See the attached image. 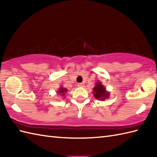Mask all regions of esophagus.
Returning <instances> with one entry per match:
<instances>
[{
    "label": "esophagus",
    "instance_id": "obj_1",
    "mask_svg": "<svg viewBox=\"0 0 157 157\" xmlns=\"http://www.w3.org/2000/svg\"><path fill=\"white\" fill-rule=\"evenodd\" d=\"M78 87H84V83H79V84H78Z\"/></svg>",
    "mask_w": 157,
    "mask_h": 157
}]
</instances>
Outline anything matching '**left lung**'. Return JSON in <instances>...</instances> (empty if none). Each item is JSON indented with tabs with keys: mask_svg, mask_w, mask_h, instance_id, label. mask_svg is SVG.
I'll use <instances>...</instances> for the list:
<instances>
[{
	"mask_svg": "<svg viewBox=\"0 0 157 157\" xmlns=\"http://www.w3.org/2000/svg\"><path fill=\"white\" fill-rule=\"evenodd\" d=\"M93 93L95 98L100 101H105L106 98H109V92L106 90V88L101 82H98L95 85V87L93 88Z\"/></svg>",
	"mask_w": 157,
	"mask_h": 157,
	"instance_id": "left-lung-1",
	"label": "left lung"
}]
</instances>
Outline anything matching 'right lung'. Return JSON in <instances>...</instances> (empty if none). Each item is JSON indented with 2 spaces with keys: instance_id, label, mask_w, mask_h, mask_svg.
<instances>
[{
  "instance_id": "obj_1",
  "label": "right lung",
  "mask_w": 157,
  "mask_h": 157,
  "mask_svg": "<svg viewBox=\"0 0 157 157\" xmlns=\"http://www.w3.org/2000/svg\"><path fill=\"white\" fill-rule=\"evenodd\" d=\"M67 92V89L61 87V88H60L59 89L58 92H57V94H59L61 95V96H63V97H64Z\"/></svg>"
}]
</instances>
